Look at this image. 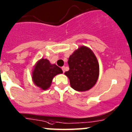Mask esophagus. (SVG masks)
Returning a JSON list of instances; mask_svg holds the SVG:
<instances>
[{"mask_svg": "<svg viewBox=\"0 0 132 132\" xmlns=\"http://www.w3.org/2000/svg\"><path fill=\"white\" fill-rule=\"evenodd\" d=\"M62 70H63V73H64L65 71V67L64 66L62 67Z\"/></svg>", "mask_w": 132, "mask_h": 132, "instance_id": "34e87169", "label": "esophagus"}]
</instances>
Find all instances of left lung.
I'll return each mask as SVG.
<instances>
[{
	"label": "left lung",
	"mask_w": 132,
	"mask_h": 132,
	"mask_svg": "<svg viewBox=\"0 0 132 132\" xmlns=\"http://www.w3.org/2000/svg\"><path fill=\"white\" fill-rule=\"evenodd\" d=\"M69 70L65 72L72 88L77 91H86L96 84L100 65L94 53L89 47L80 46L69 56Z\"/></svg>",
	"instance_id": "left-lung-1"
}]
</instances>
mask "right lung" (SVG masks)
<instances>
[{
    "mask_svg": "<svg viewBox=\"0 0 132 132\" xmlns=\"http://www.w3.org/2000/svg\"><path fill=\"white\" fill-rule=\"evenodd\" d=\"M63 73L56 65L52 64L46 59L39 60L35 65L32 71V80L35 85L45 90L50 87L55 76Z\"/></svg>",
    "mask_w": 132,
    "mask_h": 132,
    "instance_id": "1",
    "label": "right lung"
}]
</instances>
